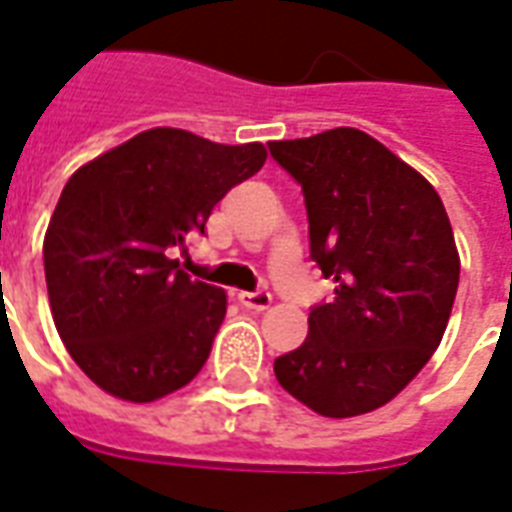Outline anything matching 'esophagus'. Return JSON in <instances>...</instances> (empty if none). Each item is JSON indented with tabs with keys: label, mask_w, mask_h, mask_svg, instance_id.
Instances as JSON below:
<instances>
[{
	"label": "esophagus",
	"mask_w": 512,
	"mask_h": 512,
	"mask_svg": "<svg viewBox=\"0 0 512 512\" xmlns=\"http://www.w3.org/2000/svg\"><path fill=\"white\" fill-rule=\"evenodd\" d=\"M271 293L268 290H255V293H238V304L246 306V309H257V312H263L271 306Z\"/></svg>",
	"instance_id": "esophagus-1"
}]
</instances>
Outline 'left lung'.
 Instances as JSON below:
<instances>
[{
    "label": "left lung",
    "mask_w": 512,
    "mask_h": 512,
    "mask_svg": "<svg viewBox=\"0 0 512 512\" xmlns=\"http://www.w3.org/2000/svg\"><path fill=\"white\" fill-rule=\"evenodd\" d=\"M268 149L301 184L309 255L336 282L331 304L312 306L306 342L274 361L276 380L325 418L377 410L448 328L461 263L445 206L418 170L352 127Z\"/></svg>",
    "instance_id": "1"
}]
</instances>
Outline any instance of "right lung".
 <instances>
[{
	"mask_svg": "<svg viewBox=\"0 0 512 512\" xmlns=\"http://www.w3.org/2000/svg\"><path fill=\"white\" fill-rule=\"evenodd\" d=\"M263 143L225 146L154 127L64 184L43 241L56 331L83 374L116 399H162L203 369L225 320L222 287L189 279L173 252L266 162Z\"/></svg>",
	"mask_w": 512,
	"mask_h": 512,
	"instance_id": "right-lung-1",
	"label": "right lung"
}]
</instances>
